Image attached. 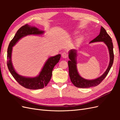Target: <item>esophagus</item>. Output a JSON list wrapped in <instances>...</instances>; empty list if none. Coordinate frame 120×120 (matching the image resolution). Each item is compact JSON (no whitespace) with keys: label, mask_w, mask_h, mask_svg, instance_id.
<instances>
[{"label":"esophagus","mask_w":120,"mask_h":120,"mask_svg":"<svg viewBox=\"0 0 120 120\" xmlns=\"http://www.w3.org/2000/svg\"><path fill=\"white\" fill-rule=\"evenodd\" d=\"M61 56H62V57L63 58H67L68 57V53L66 52H64L62 53V55H61Z\"/></svg>","instance_id":"obj_1"}]
</instances>
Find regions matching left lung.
<instances>
[{
	"label": "left lung",
	"instance_id": "8db88e82",
	"mask_svg": "<svg viewBox=\"0 0 120 120\" xmlns=\"http://www.w3.org/2000/svg\"><path fill=\"white\" fill-rule=\"evenodd\" d=\"M100 41L104 42L108 46L110 54V63L107 70L104 74L96 79H92V80L86 79L82 78L79 75L77 68V62L76 57L77 55V50L75 49H71L69 52L68 57L70 60L68 61L69 75H70L71 82L76 87L79 88H88L92 86H96L99 85L103 81V79L106 78L109 72L114 61L113 45H112V40L111 37L107 34L105 28L102 26L101 27L99 35L92 40L90 43Z\"/></svg>",
	"mask_w": 120,
	"mask_h": 120
}]
</instances>
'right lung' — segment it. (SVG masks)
Masks as SVG:
<instances>
[{"label": "right lung", "instance_id": "right-lung-1", "mask_svg": "<svg viewBox=\"0 0 120 120\" xmlns=\"http://www.w3.org/2000/svg\"><path fill=\"white\" fill-rule=\"evenodd\" d=\"M44 31L40 30L35 26H32L26 24L21 27L17 30L13 39L11 41L8 49L7 55V65L8 68L15 80L24 88L37 90L43 88L46 86L50 81L52 76V71L54 67L60 60V54L49 57L46 60L44 66L39 75L34 78H28L21 76L18 74L14 70L11 61V53L12 47L20 39L28 35H41Z\"/></svg>", "mask_w": 120, "mask_h": 120}]
</instances>
